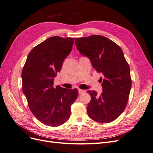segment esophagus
<instances>
[{
	"label": "esophagus",
	"mask_w": 153,
	"mask_h": 153,
	"mask_svg": "<svg viewBox=\"0 0 153 153\" xmlns=\"http://www.w3.org/2000/svg\"><path fill=\"white\" fill-rule=\"evenodd\" d=\"M86 92L85 90H82V89H78V93H79V94H82L83 93H85V92Z\"/></svg>",
	"instance_id": "obj_1"
}]
</instances>
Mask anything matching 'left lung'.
<instances>
[{"label":"left lung","instance_id":"8db88e82","mask_svg":"<svg viewBox=\"0 0 153 153\" xmlns=\"http://www.w3.org/2000/svg\"><path fill=\"white\" fill-rule=\"evenodd\" d=\"M78 51L88 57L96 70L103 74L100 79L103 92L88 91L91 97L87 114L100 123L114 121L127 105L131 87L129 64L121 47L105 36L92 35L75 38Z\"/></svg>","mask_w":153,"mask_h":153}]
</instances>
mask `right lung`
Instances as JSON below:
<instances>
[{
	"mask_svg": "<svg viewBox=\"0 0 153 153\" xmlns=\"http://www.w3.org/2000/svg\"><path fill=\"white\" fill-rule=\"evenodd\" d=\"M73 38L53 36L31 50L22 73V89L32 113L43 124L57 126L70 117L76 89L53 86V79L71 52Z\"/></svg>",
	"mask_w": 153,
	"mask_h": 153,
	"instance_id": "add662e5",
	"label": "right lung"
}]
</instances>
